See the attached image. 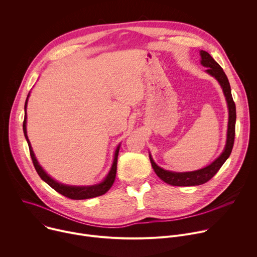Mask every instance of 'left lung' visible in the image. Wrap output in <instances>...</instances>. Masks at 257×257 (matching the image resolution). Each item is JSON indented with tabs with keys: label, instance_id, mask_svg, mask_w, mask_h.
Listing matches in <instances>:
<instances>
[{
	"label": "left lung",
	"instance_id": "1",
	"mask_svg": "<svg viewBox=\"0 0 257 257\" xmlns=\"http://www.w3.org/2000/svg\"><path fill=\"white\" fill-rule=\"evenodd\" d=\"M201 56V65L206 67V72L211 76H213L218 83L221 84L224 94L226 96V100L228 103L229 108V122H228V132H227V142L225 150L214 162H212L209 166L193 171V172H186V173H176L162 169L159 167L153 160L152 156L150 155V160L152 163V167L154 168L156 174L162 179L167 184L173 186H196L201 185L209 181L224 165L227 159L230 157L235 139V124H236V105L232 97L231 93V86L228 80L227 75L225 74L224 70L219 66L213 58L205 51H200Z\"/></svg>",
	"mask_w": 257,
	"mask_h": 257
}]
</instances>
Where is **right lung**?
I'll return each mask as SVG.
<instances>
[{
  "mask_svg": "<svg viewBox=\"0 0 257 257\" xmlns=\"http://www.w3.org/2000/svg\"><path fill=\"white\" fill-rule=\"evenodd\" d=\"M28 96L25 100V105H24V111H25V115H24V121H23V132H24V136L27 140L28 146H29V153H30V157L33 163V166L38 172L39 176L49 184L53 189H55L57 192H59L60 194L70 198V199H76V200H80V199H88V198H92V197H96V196H100L102 194H104L105 192H107L114 184L115 179H116V173H117V162H118V155H119V150H120V144L118 145V148L115 152V157H114V162L112 165L111 170H109L107 176L104 178V180L102 182H100L99 184L96 185H91V186H69V185H64L62 183H59L57 181H55L53 178H51L45 171L44 169L40 166L39 162L36 161L35 156L33 154L32 148L30 145L29 139L27 137V132H26V106H27V100H28Z\"/></svg>",
  "mask_w": 257,
  "mask_h": 257,
  "instance_id": "1",
  "label": "right lung"
}]
</instances>
